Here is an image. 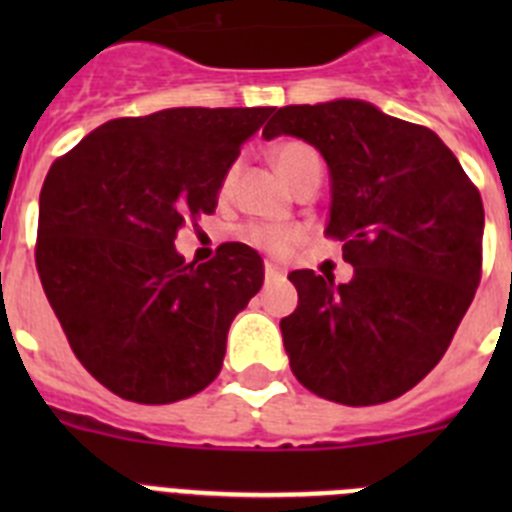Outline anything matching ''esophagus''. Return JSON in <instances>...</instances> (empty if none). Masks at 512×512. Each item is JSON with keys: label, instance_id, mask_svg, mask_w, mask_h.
Instances as JSON below:
<instances>
[{"label": "esophagus", "instance_id": "obj_1", "mask_svg": "<svg viewBox=\"0 0 512 512\" xmlns=\"http://www.w3.org/2000/svg\"><path fill=\"white\" fill-rule=\"evenodd\" d=\"M264 274H266V279H269V282H277V279L287 277V269H284V266H279V264H274V261H266Z\"/></svg>", "mask_w": 512, "mask_h": 512}]
</instances>
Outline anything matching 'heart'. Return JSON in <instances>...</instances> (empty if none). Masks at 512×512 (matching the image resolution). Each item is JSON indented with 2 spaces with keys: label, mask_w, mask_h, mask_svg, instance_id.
<instances>
[{
  "label": "heart",
  "mask_w": 512,
  "mask_h": 512,
  "mask_svg": "<svg viewBox=\"0 0 512 512\" xmlns=\"http://www.w3.org/2000/svg\"><path fill=\"white\" fill-rule=\"evenodd\" d=\"M271 164L277 166L279 174L287 179L289 184H295L297 179L307 174L312 169H320V156L315 153V148H310L302 140H284L279 146L271 148ZM230 184H233V171L225 174L223 192H228ZM295 228H271V225H253L246 230V241H251L253 246H264L269 251H287L292 243L297 241Z\"/></svg>",
  "instance_id": "heart-1"
}]
</instances>
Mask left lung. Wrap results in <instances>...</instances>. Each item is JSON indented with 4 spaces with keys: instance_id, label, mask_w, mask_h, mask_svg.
I'll use <instances>...</instances> for the list:
<instances>
[{
    "instance_id": "8db88e82",
    "label": "left lung",
    "mask_w": 512,
    "mask_h": 512,
    "mask_svg": "<svg viewBox=\"0 0 512 512\" xmlns=\"http://www.w3.org/2000/svg\"><path fill=\"white\" fill-rule=\"evenodd\" d=\"M292 135L325 158V233L343 241L354 277L297 269L284 351L307 390L379 405L413 390L446 354L482 271V197L433 130L364 99L289 104L264 138Z\"/></svg>"
}]
</instances>
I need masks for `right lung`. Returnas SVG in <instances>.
Listing matches in <instances>:
<instances>
[{
  "label": "right lung",
  "mask_w": 512,
  "mask_h": 512,
  "mask_svg": "<svg viewBox=\"0 0 512 512\" xmlns=\"http://www.w3.org/2000/svg\"><path fill=\"white\" fill-rule=\"evenodd\" d=\"M271 107H171L120 117L51 166L38 264L63 333L115 395L166 405L220 374L228 328L264 284L246 243L187 264L176 233L217 207L225 174Z\"/></svg>",
  "instance_id": "1"
}]
</instances>
